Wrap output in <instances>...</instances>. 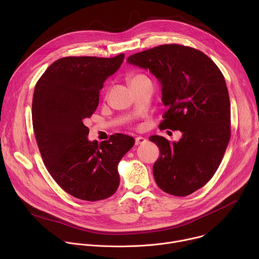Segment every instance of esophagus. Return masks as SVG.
Returning a JSON list of instances; mask_svg holds the SVG:
<instances>
[{"instance_id": "1", "label": "esophagus", "mask_w": 259, "mask_h": 259, "mask_svg": "<svg viewBox=\"0 0 259 259\" xmlns=\"http://www.w3.org/2000/svg\"><path fill=\"white\" fill-rule=\"evenodd\" d=\"M146 138H144V137H141V136H138V137H136L135 138V144L136 145H140V144H144V143H146Z\"/></svg>"}]
</instances>
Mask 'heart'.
I'll return each instance as SVG.
<instances>
[{
    "label": "heart",
    "mask_w": 259,
    "mask_h": 259,
    "mask_svg": "<svg viewBox=\"0 0 259 259\" xmlns=\"http://www.w3.org/2000/svg\"><path fill=\"white\" fill-rule=\"evenodd\" d=\"M142 80H147V78L143 75H134L128 79V83H129V85H131V84H134V83L142 81Z\"/></svg>",
    "instance_id": "heart-1"
}]
</instances>
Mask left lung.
Wrapping results in <instances>:
<instances>
[{"mask_svg":"<svg viewBox=\"0 0 259 259\" xmlns=\"http://www.w3.org/2000/svg\"><path fill=\"white\" fill-rule=\"evenodd\" d=\"M127 63L150 70L162 87L166 113L159 128L182 132L173 142L150 137L160 149L153 167L158 187L177 197L191 195L212 178L231 138L225 77L206 54L176 44L133 54Z\"/></svg>","mask_w":259,"mask_h":259,"instance_id":"left-lung-1","label":"left lung"}]
</instances>
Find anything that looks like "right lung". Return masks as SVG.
<instances>
[{
  "instance_id": "add662e5",
  "label": "right lung",
  "mask_w": 259,
  "mask_h": 259,
  "mask_svg": "<svg viewBox=\"0 0 259 259\" xmlns=\"http://www.w3.org/2000/svg\"><path fill=\"white\" fill-rule=\"evenodd\" d=\"M124 57L60 58L34 87L32 126L43 161L58 186L81 200H104L116 193L118 164L135 142L121 133L90 141L84 125L98 106L103 83Z\"/></svg>"
}]
</instances>
